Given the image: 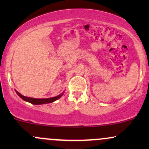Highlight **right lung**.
<instances>
[{"mask_svg":"<svg viewBox=\"0 0 149 149\" xmlns=\"http://www.w3.org/2000/svg\"><path fill=\"white\" fill-rule=\"evenodd\" d=\"M16 93L17 94L18 96L21 97L23 100L26 101L27 102H29V103L32 104H35V105H39V104H49L52 103V102H54V101L57 100L58 99H59L60 97L64 95V92H63L62 93L60 94V95H57V96L54 97H50V98H46V99H36V98H33V97H25L24 95H22V94H20L19 92H18L17 90H15Z\"/></svg>","mask_w":149,"mask_h":149,"instance_id":"obj_1","label":"right lung"}]
</instances>
